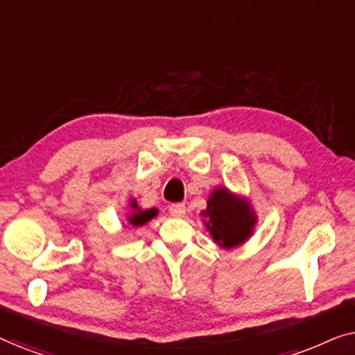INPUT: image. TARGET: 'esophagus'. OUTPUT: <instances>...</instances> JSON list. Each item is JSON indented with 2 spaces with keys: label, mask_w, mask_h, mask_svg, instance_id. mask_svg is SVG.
Returning a JSON list of instances; mask_svg holds the SVG:
<instances>
[{
  "label": "esophagus",
  "mask_w": 355,
  "mask_h": 355,
  "mask_svg": "<svg viewBox=\"0 0 355 355\" xmlns=\"http://www.w3.org/2000/svg\"><path fill=\"white\" fill-rule=\"evenodd\" d=\"M168 210H169V215L174 218H182L186 215V205H184V203H171Z\"/></svg>",
  "instance_id": "1"
}]
</instances>
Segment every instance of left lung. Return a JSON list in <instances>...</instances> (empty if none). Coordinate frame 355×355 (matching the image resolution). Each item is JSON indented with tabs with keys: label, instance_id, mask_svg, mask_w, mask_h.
Returning <instances> with one entry per match:
<instances>
[{
	"label": "left lung",
	"instance_id": "1",
	"mask_svg": "<svg viewBox=\"0 0 355 355\" xmlns=\"http://www.w3.org/2000/svg\"><path fill=\"white\" fill-rule=\"evenodd\" d=\"M202 216H205L203 223L213 241L223 249H234L244 244L254 232L257 223L250 203L226 187H216L210 193L207 210L202 211Z\"/></svg>",
	"mask_w": 355,
	"mask_h": 355
}]
</instances>
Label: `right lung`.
I'll use <instances>...</instances> for the list:
<instances>
[{
    "label": "right lung",
    "instance_id": "obj_1",
    "mask_svg": "<svg viewBox=\"0 0 355 355\" xmlns=\"http://www.w3.org/2000/svg\"><path fill=\"white\" fill-rule=\"evenodd\" d=\"M130 208H132V213L128 216V221L129 225H132L134 227H139V226H144L145 223L152 220L158 215V210L157 208H150V210H140L137 202L132 200L130 202Z\"/></svg>",
    "mask_w": 355,
    "mask_h": 355
}]
</instances>
